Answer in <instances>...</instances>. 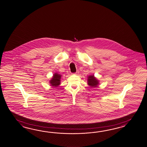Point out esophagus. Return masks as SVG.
<instances>
[{
	"label": "esophagus",
	"mask_w": 147,
	"mask_h": 147,
	"mask_svg": "<svg viewBox=\"0 0 147 147\" xmlns=\"http://www.w3.org/2000/svg\"><path fill=\"white\" fill-rule=\"evenodd\" d=\"M78 73H79V71H78V70H77V71H76V73H75L74 74H75V75H77Z\"/></svg>",
	"instance_id": "esophagus-1"
}]
</instances>
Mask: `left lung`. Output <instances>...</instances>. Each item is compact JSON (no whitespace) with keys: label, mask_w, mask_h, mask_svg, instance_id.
<instances>
[{"label":"left lung","mask_w":147,"mask_h":147,"mask_svg":"<svg viewBox=\"0 0 147 147\" xmlns=\"http://www.w3.org/2000/svg\"><path fill=\"white\" fill-rule=\"evenodd\" d=\"M88 84L92 87H96L98 84V81L97 79L94 77V75L90 76L88 79Z\"/></svg>","instance_id":"left-lung-1"}]
</instances>
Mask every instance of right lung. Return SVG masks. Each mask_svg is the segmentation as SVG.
I'll return each instance as SVG.
<instances>
[{"mask_svg": "<svg viewBox=\"0 0 147 147\" xmlns=\"http://www.w3.org/2000/svg\"><path fill=\"white\" fill-rule=\"evenodd\" d=\"M60 78L61 75L58 74H55L53 75V78L50 80V84L53 87H57L60 84Z\"/></svg>", "mask_w": 147, "mask_h": 147, "instance_id": "right-lung-1", "label": "right lung"}]
</instances>
